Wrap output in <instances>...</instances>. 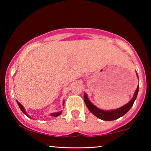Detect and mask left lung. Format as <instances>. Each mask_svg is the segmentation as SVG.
<instances>
[{
  "instance_id": "obj_1",
  "label": "left lung",
  "mask_w": 151,
  "mask_h": 151,
  "mask_svg": "<svg viewBox=\"0 0 151 151\" xmlns=\"http://www.w3.org/2000/svg\"><path fill=\"white\" fill-rule=\"evenodd\" d=\"M137 77L139 78L137 73ZM139 86L138 85L137 90L134 94V96L132 97V99L130 101V102H129V103L125 104V105L120 107L119 109L115 110H112V111H103V110L97 108L96 106H94V104L88 100L87 94L86 93L84 94V101H85L86 106H87L88 109L94 114V115H95L96 117H98V118L100 119L103 120V121H114V120H116L120 118V117H121L122 116L124 115V114L131 109L132 105H133L135 99H137L138 92H139Z\"/></svg>"
}]
</instances>
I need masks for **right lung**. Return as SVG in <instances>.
Returning a JSON list of instances; mask_svg holds the SVG:
<instances>
[{"mask_svg": "<svg viewBox=\"0 0 151 151\" xmlns=\"http://www.w3.org/2000/svg\"><path fill=\"white\" fill-rule=\"evenodd\" d=\"M17 102L18 104H19V107H20V110H21V111H22V112H23L24 114H26V115H27L28 117H29V118H30V116L27 113L26 111H25V110H24V108L23 107V106H22V104H20L19 101H17ZM64 103H65V101H63V104H64ZM61 113H62V112H61V111L57 112H54V113H51V114H50V116H59Z\"/></svg>", "mask_w": 151, "mask_h": 151, "instance_id": "1", "label": "right lung"}]
</instances>
